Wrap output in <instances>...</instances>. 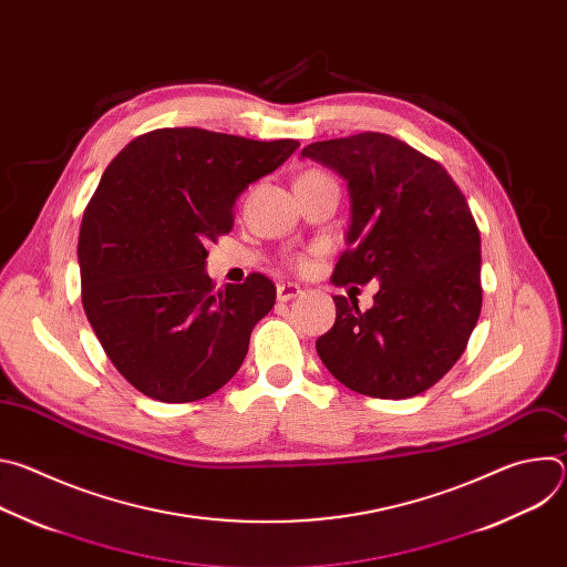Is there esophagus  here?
<instances>
[{"instance_id":"34e87169","label":"esophagus","mask_w":567,"mask_h":567,"mask_svg":"<svg viewBox=\"0 0 567 567\" xmlns=\"http://www.w3.org/2000/svg\"><path fill=\"white\" fill-rule=\"evenodd\" d=\"M300 293H302V289H300V285H296V282H280L278 289H276V296H278L280 302L293 300V298L300 296Z\"/></svg>"}]
</instances>
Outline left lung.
Wrapping results in <instances>:
<instances>
[{
  "instance_id": "1",
  "label": "left lung",
  "mask_w": 567,
  "mask_h": 567,
  "mask_svg": "<svg viewBox=\"0 0 567 567\" xmlns=\"http://www.w3.org/2000/svg\"><path fill=\"white\" fill-rule=\"evenodd\" d=\"M302 158L348 184V251L334 280L379 282L374 305L334 296V328L316 341L350 390L406 399L435 385L462 357L482 307L480 233L437 161L379 132L318 141Z\"/></svg>"
}]
</instances>
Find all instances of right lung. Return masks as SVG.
I'll return each mask as SVG.
<instances>
[{
    "mask_svg": "<svg viewBox=\"0 0 567 567\" xmlns=\"http://www.w3.org/2000/svg\"><path fill=\"white\" fill-rule=\"evenodd\" d=\"M298 145L164 127L134 138L103 173L78 237L83 307L114 368L143 394L197 401L245 361L276 287L251 274L215 289L206 245L230 230L249 184Z\"/></svg>",
    "mask_w": 567,
    "mask_h": 567,
    "instance_id": "obj_1",
    "label": "right lung"
}]
</instances>
